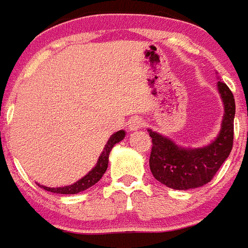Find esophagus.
<instances>
[{"label": "esophagus", "mask_w": 248, "mask_h": 248, "mask_svg": "<svg viewBox=\"0 0 248 248\" xmlns=\"http://www.w3.org/2000/svg\"><path fill=\"white\" fill-rule=\"evenodd\" d=\"M144 126V122L142 121V119L138 116H133L128 122V128L129 131H137V129H140Z\"/></svg>", "instance_id": "34e87169"}]
</instances>
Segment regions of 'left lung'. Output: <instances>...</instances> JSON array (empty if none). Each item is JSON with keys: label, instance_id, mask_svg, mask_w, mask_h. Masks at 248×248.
<instances>
[{"label": "left lung", "instance_id": "1", "mask_svg": "<svg viewBox=\"0 0 248 248\" xmlns=\"http://www.w3.org/2000/svg\"><path fill=\"white\" fill-rule=\"evenodd\" d=\"M224 103V117L218 137L203 148H182L169 138L148 129L152 138L149 166L153 176L173 189H191L204 186L230 154L233 142L235 99L224 82H218Z\"/></svg>", "mask_w": 248, "mask_h": 248}]
</instances>
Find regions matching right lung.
Listing matches in <instances>:
<instances>
[{"mask_svg":"<svg viewBox=\"0 0 248 248\" xmlns=\"http://www.w3.org/2000/svg\"><path fill=\"white\" fill-rule=\"evenodd\" d=\"M126 132L124 131H117L116 133H113L110 138H108V143H106L105 148H104L103 153L100 154L98 159V163H96L95 168H93V170H90L89 172L85 175L83 179H80L79 181H77L76 184L71 185V186H64V187H56V188H51V187L46 186H39L41 188L46 189L48 192H52V193H60V194H76L79 193V192L85 191L89 187H92L93 185H95L99 180L103 177V175L105 173L106 169H108V154H110L111 149L113 148V145L116 143L121 142L124 138Z\"/></svg>","mask_w":248,"mask_h":248,"instance_id":"obj_1","label":"right lung"}]
</instances>
